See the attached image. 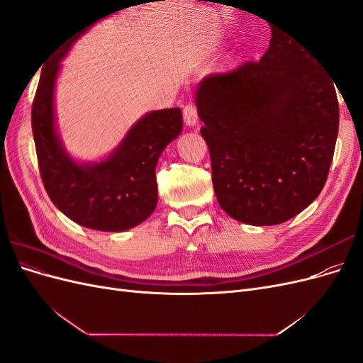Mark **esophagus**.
Masks as SVG:
<instances>
[{"mask_svg": "<svg viewBox=\"0 0 363 363\" xmlns=\"http://www.w3.org/2000/svg\"><path fill=\"white\" fill-rule=\"evenodd\" d=\"M183 119H184V124L188 125V127L196 125V123H199V112H196L195 106H192V104L184 106V108H183Z\"/></svg>", "mask_w": 363, "mask_h": 363, "instance_id": "34e87169", "label": "esophagus"}]
</instances>
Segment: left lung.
I'll list each match as a JSON object with an SVG mask.
<instances>
[{"label":"left lung","instance_id":"1","mask_svg":"<svg viewBox=\"0 0 363 363\" xmlns=\"http://www.w3.org/2000/svg\"><path fill=\"white\" fill-rule=\"evenodd\" d=\"M259 62L203 79L195 94L212 182L223 211L250 225H276L312 204L333 160L339 104L320 60L271 28Z\"/></svg>","mask_w":363,"mask_h":363}]
</instances>
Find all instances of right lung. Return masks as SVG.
<instances>
[{
  "instance_id": "obj_1",
  "label": "right lung",
  "mask_w": 363,
  "mask_h": 363,
  "mask_svg": "<svg viewBox=\"0 0 363 363\" xmlns=\"http://www.w3.org/2000/svg\"><path fill=\"white\" fill-rule=\"evenodd\" d=\"M89 27L63 42L43 65L31 107L33 138L40 177L54 206L83 227L125 232L155 212L156 164L163 150L182 133L183 118L179 107L150 112L104 160L80 163L72 159L56 127L54 87L60 62Z\"/></svg>"
}]
</instances>
